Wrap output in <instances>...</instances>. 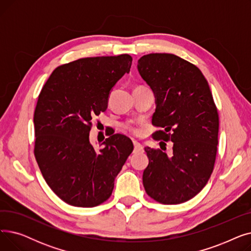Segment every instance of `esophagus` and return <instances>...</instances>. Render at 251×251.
<instances>
[{"label": "esophagus", "instance_id": "esophagus-1", "mask_svg": "<svg viewBox=\"0 0 251 251\" xmlns=\"http://www.w3.org/2000/svg\"><path fill=\"white\" fill-rule=\"evenodd\" d=\"M133 146H134V150H133V152L134 153H137V152H140L142 151V146L137 142V141H133Z\"/></svg>", "mask_w": 251, "mask_h": 251}]
</instances>
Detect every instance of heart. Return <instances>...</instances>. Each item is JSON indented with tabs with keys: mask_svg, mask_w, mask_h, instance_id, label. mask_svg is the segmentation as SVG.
<instances>
[{
	"mask_svg": "<svg viewBox=\"0 0 251 251\" xmlns=\"http://www.w3.org/2000/svg\"><path fill=\"white\" fill-rule=\"evenodd\" d=\"M126 128L129 130L130 133H132V134H134V135H137V134H138V129H137V128H135V127H133V126H131V125H127Z\"/></svg>",
	"mask_w": 251,
	"mask_h": 251,
	"instance_id": "heart-1",
	"label": "heart"
}]
</instances>
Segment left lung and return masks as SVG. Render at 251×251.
Returning <instances> with one entry per match:
<instances>
[{"label": "left lung", "instance_id": "1", "mask_svg": "<svg viewBox=\"0 0 251 251\" xmlns=\"http://www.w3.org/2000/svg\"><path fill=\"white\" fill-rule=\"evenodd\" d=\"M137 69L154 94L152 124L163 128L153 138L173 142L171 156L144 148V189L160 203L185 202L206 185L215 166L219 115L212 91L195 65L173 54L143 56Z\"/></svg>", "mask_w": 251, "mask_h": 251}]
</instances>
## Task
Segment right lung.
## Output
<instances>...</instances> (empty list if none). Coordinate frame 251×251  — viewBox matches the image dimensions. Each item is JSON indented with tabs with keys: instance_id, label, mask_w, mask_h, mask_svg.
I'll return each mask as SVG.
<instances>
[{
	"instance_id": "right-lung-1",
	"label": "right lung",
	"mask_w": 251,
	"mask_h": 251,
	"mask_svg": "<svg viewBox=\"0 0 251 251\" xmlns=\"http://www.w3.org/2000/svg\"><path fill=\"white\" fill-rule=\"evenodd\" d=\"M131 64L127 54L70 62L52 71L38 96L34 155L48 185L66 203L92 207L107 201L133 151L122 134L105 138L99 151L89 141L92 118L107 110L112 88Z\"/></svg>"
}]
</instances>
